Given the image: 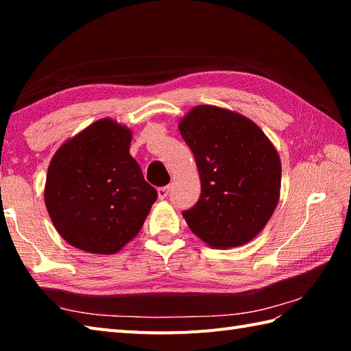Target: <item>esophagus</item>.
<instances>
[{"label":"esophagus","instance_id":"34e87169","mask_svg":"<svg viewBox=\"0 0 351 351\" xmlns=\"http://www.w3.org/2000/svg\"><path fill=\"white\" fill-rule=\"evenodd\" d=\"M169 196V185L167 187H160L158 189V199H166Z\"/></svg>","mask_w":351,"mask_h":351}]
</instances>
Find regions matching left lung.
Listing matches in <instances>:
<instances>
[{
    "label": "left lung",
    "instance_id": "8db88e82",
    "mask_svg": "<svg viewBox=\"0 0 351 351\" xmlns=\"http://www.w3.org/2000/svg\"><path fill=\"white\" fill-rule=\"evenodd\" d=\"M195 155L202 193L182 215L191 232L217 249L253 240L280 196L279 154L259 126L237 111L196 106L178 123Z\"/></svg>",
    "mask_w": 351,
    "mask_h": 351
}]
</instances>
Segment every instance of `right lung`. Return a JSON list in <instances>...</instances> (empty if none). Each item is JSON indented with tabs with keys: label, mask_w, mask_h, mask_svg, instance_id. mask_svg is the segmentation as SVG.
<instances>
[{
	"label": "right lung",
	"mask_w": 351,
	"mask_h": 351,
	"mask_svg": "<svg viewBox=\"0 0 351 351\" xmlns=\"http://www.w3.org/2000/svg\"><path fill=\"white\" fill-rule=\"evenodd\" d=\"M132 132L110 117L68 138L51 158L45 205L73 247L113 255L136 237L156 200L130 154Z\"/></svg>",
	"instance_id": "add662e5"
}]
</instances>
